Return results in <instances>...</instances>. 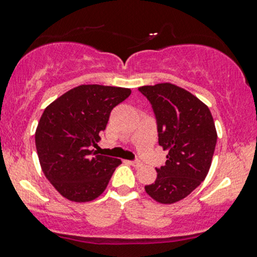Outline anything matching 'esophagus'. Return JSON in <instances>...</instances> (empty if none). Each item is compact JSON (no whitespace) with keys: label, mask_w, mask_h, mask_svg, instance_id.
<instances>
[{"label":"esophagus","mask_w":257,"mask_h":257,"mask_svg":"<svg viewBox=\"0 0 257 257\" xmlns=\"http://www.w3.org/2000/svg\"><path fill=\"white\" fill-rule=\"evenodd\" d=\"M131 164L132 166H134V168H141L142 166V163L141 162H128Z\"/></svg>","instance_id":"1"}]
</instances>
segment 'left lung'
<instances>
[{"label":"left lung","instance_id":"left-lung-1","mask_svg":"<svg viewBox=\"0 0 257 257\" xmlns=\"http://www.w3.org/2000/svg\"><path fill=\"white\" fill-rule=\"evenodd\" d=\"M139 91L152 104L159 145L168 151L146 193L163 205L187 197L206 178L217 145V131L208 106L187 89L170 82L142 86Z\"/></svg>","mask_w":257,"mask_h":257}]
</instances>
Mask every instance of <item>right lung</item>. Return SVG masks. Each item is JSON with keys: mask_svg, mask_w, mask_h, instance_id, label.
I'll list each match as a JSON object with an SVG mask.
<instances>
[{"mask_svg": "<svg viewBox=\"0 0 257 257\" xmlns=\"http://www.w3.org/2000/svg\"><path fill=\"white\" fill-rule=\"evenodd\" d=\"M131 88L80 85L54 100L40 117L36 147L40 168L62 196L88 202L106 189L120 160L99 156L97 146L110 112Z\"/></svg>", "mask_w": 257, "mask_h": 257, "instance_id": "1", "label": "right lung"}]
</instances>
